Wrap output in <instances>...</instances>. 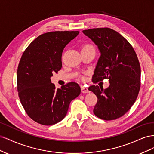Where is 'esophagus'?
Returning <instances> with one entry per match:
<instances>
[{"label": "esophagus", "mask_w": 154, "mask_h": 154, "mask_svg": "<svg viewBox=\"0 0 154 154\" xmlns=\"http://www.w3.org/2000/svg\"><path fill=\"white\" fill-rule=\"evenodd\" d=\"M81 91H82V93H88V92H89V91H88V88H87L84 86L81 87Z\"/></svg>", "instance_id": "esophagus-1"}]
</instances>
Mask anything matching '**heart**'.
<instances>
[{
  "mask_svg": "<svg viewBox=\"0 0 154 154\" xmlns=\"http://www.w3.org/2000/svg\"><path fill=\"white\" fill-rule=\"evenodd\" d=\"M92 48L91 45H85L84 47L83 48V49H87V48Z\"/></svg>",
  "mask_w": 154,
  "mask_h": 154,
  "instance_id": "obj_1",
  "label": "heart"
}]
</instances>
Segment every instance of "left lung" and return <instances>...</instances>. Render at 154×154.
<instances>
[{"mask_svg":"<svg viewBox=\"0 0 154 154\" xmlns=\"http://www.w3.org/2000/svg\"><path fill=\"white\" fill-rule=\"evenodd\" d=\"M83 32L97 46L101 54L92 82L107 78L110 82L105 89L97 85L88 87L97 97L93 112L102 119H118L130 109L140 89L141 67L137 54L128 42L113 29L94 28Z\"/></svg>","mask_w":154,"mask_h":154,"instance_id":"obj_1","label":"left lung"}]
</instances>
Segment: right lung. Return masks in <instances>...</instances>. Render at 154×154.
<instances>
[{
    "mask_svg": "<svg viewBox=\"0 0 154 154\" xmlns=\"http://www.w3.org/2000/svg\"><path fill=\"white\" fill-rule=\"evenodd\" d=\"M79 31L49 32L37 37L23 53L17 70V89L21 103L29 117L44 125L62 121L69 106L81 92L71 82L56 89L51 77L61 69L65 47Z\"/></svg>",
    "mask_w": 154,
    "mask_h": 154,
    "instance_id": "obj_1",
    "label": "right lung"
}]
</instances>
